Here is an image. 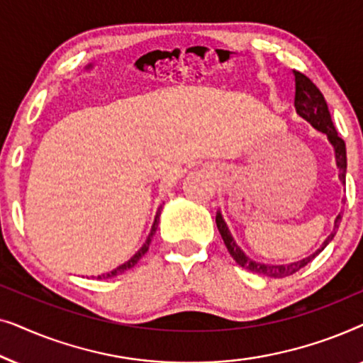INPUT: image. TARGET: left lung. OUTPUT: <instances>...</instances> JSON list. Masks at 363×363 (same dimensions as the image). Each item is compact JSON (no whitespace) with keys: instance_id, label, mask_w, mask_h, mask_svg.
I'll list each match as a JSON object with an SVG mask.
<instances>
[{"instance_id":"8db88e82","label":"left lung","mask_w":363,"mask_h":363,"mask_svg":"<svg viewBox=\"0 0 363 363\" xmlns=\"http://www.w3.org/2000/svg\"><path fill=\"white\" fill-rule=\"evenodd\" d=\"M294 77H296V97H294L296 112L299 113L302 118H306V121L309 122L312 127L317 128V130L322 133H325L327 138H329V142L332 143V147H334V152H335V163H337V168H339V178H340V182L345 185V172H347L345 142L342 140V138L339 137V133H337V130H335L325 99H324V96H322V92L319 91V89H317L315 84L312 82L309 77L304 76V74L294 71ZM340 221H342V213H339L335 218L334 231L327 236L324 245H322L319 250L314 252V255L307 256L301 261L291 262V264H264V262H256V261L250 259V257L242 252L241 247L236 245L235 240H233L231 233H230V230H228V226H226L225 220H223L221 213L220 211L216 213L218 231H220L223 241H225V245L228 247V251H230L233 259H235L238 264H240L241 267H245V269H247V271L256 272V274H261L266 277H276V279L296 274L297 271L309 264V262L314 259V257L319 255L320 251H324V247L329 245L332 240H334L335 230L339 228Z\"/></svg>"}]
</instances>
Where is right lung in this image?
<instances>
[{
  "mask_svg": "<svg viewBox=\"0 0 363 363\" xmlns=\"http://www.w3.org/2000/svg\"><path fill=\"white\" fill-rule=\"evenodd\" d=\"M160 213H162V206L158 208L157 216H155V221H153V226H152V230H150V235H148L147 241L143 242V246L140 247V250H138V251L135 252V255H133L127 262H123V264L116 267V269H113V271L106 272V274H102V276H97V279H108V277H116V276H118V274H122V272H125L127 269H130V267L135 266L137 262L142 259V256L145 255V252L148 251V246H150L152 238H153V235H155V231H157V228H158V220H160Z\"/></svg>",
  "mask_w": 363,
  "mask_h": 363,
  "instance_id": "add662e5",
  "label": "right lung"
}]
</instances>
